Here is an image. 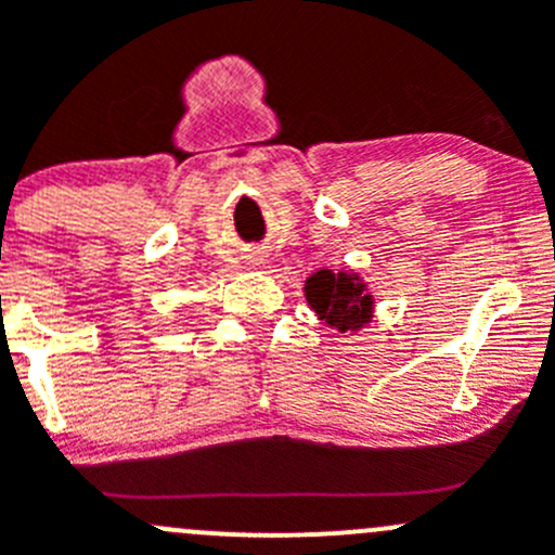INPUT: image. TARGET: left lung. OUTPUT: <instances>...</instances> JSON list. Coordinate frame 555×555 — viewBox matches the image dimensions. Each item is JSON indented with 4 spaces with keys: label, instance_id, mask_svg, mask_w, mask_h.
<instances>
[{
    "label": "left lung",
    "instance_id": "8db88e82",
    "mask_svg": "<svg viewBox=\"0 0 555 555\" xmlns=\"http://www.w3.org/2000/svg\"><path fill=\"white\" fill-rule=\"evenodd\" d=\"M306 300L324 324L340 333H354L373 317V295L357 273L317 271L306 279Z\"/></svg>",
    "mask_w": 555,
    "mask_h": 555
}]
</instances>
